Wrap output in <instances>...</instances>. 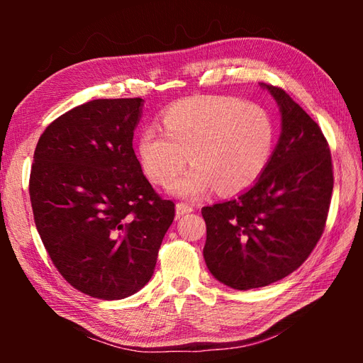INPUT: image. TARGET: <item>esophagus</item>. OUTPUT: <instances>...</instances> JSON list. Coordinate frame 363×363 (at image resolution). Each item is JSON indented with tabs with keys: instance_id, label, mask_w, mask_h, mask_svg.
<instances>
[{
	"instance_id": "esophagus-1",
	"label": "esophagus",
	"mask_w": 363,
	"mask_h": 363,
	"mask_svg": "<svg viewBox=\"0 0 363 363\" xmlns=\"http://www.w3.org/2000/svg\"><path fill=\"white\" fill-rule=\"evenodd\" d=\"M190 212H194V207H191V206L184 204V203L176 204V217L177 218L182 217V215H186V213H190Z\"/></svg>"
}]
</instances>
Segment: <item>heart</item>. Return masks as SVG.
Segmentation results:
<instances>
[{"label":"heart","mask_w":363,"mask_h":363,"mask_svg":"<svg viewBox=\"0 0 363 363\" xmlns=\"http://www.w3.org/2000/svg\"><path fill=\"white\" fill-rule=\"evenodd\" d=\"M164 129L145 126L137 157L146 177L165 186L185 163L192 167L169 184L173 195L195 199L217 187L237 194L251 187L273 156L276 125L264 106L234 96H194L167 107Z\"/></svg>","instance_id":"1"}]
</instances>
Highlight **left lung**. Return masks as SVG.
Returning <instances> with one entry per match:
<instances>
[{"label": "left lung", "mask_w": 363, "mask_h": 363, "mask_svg": "<svg viewBox=\"0 0 363 363\" xmlns=\"http://www.w3.org/2000/svg\"><path fill=\"white\" fill-rule=\"evenodd\" d=\"M281 112V135L265 172L229 201L203 207L204 260L235 290L281 281L311 256L325 230L334 187L320 126L279 87L260 84Z\"/></svg>", "instance_id": "1"}]
</instances>
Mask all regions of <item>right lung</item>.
Returning <instances> with one entry per match:
<instances>
[{
  "mask_svg": "<svg viewBox=\"0 0 363 363\" xmlns=\"http://www.w3.org/2000/svg\"><path fill=\"white\" fill-rule=\"evenodd\" d=\"M142 98L94 99L38 138L29 196L42 242L74 289L123 299L154 273L174 203L146 179L133 138Z\"/></svg>",
  "mask_w": 363,
  "mask_h": 363,
  "instance_id": "obj_1",
  "label": "right lung"
}]
</instances>
